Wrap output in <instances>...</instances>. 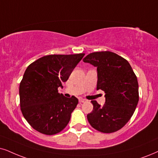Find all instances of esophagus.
Here are the masks:
<instances>
[{"instance_id": "obj_1", "label": "esophagus", "mask_w": 158, "mask_h": 158, "mask_svg": "<svg viewBox=\"0 0 158 158\" xmlns=\"http://www.w3.org/2000/svg\"><path fill=\"white\" fill-rule=\"evenodd\" d=\"M79 103H85V102H87V100L83 99V98H79Z\"/></svg>"}]
</instances>
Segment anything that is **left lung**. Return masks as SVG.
<instances>
[{
    "label": "left lung",
    "mask_w": 158,
    "mask_h": 158,
    "mask_svg": "<svg viewBox=\"0 0 158 158\" xmlns=\"http://www.w3.org/2000/svg\"><path fill=\"white\" fill-rule=\"evenodd\" d=\"M97 68V89L105 92L101 106L92 101L93 109L87 117L91 126L100 132L114 133L125 125L139 102L137 77L126 60L109 51L89 54L83 59Z\"/></svg>",
    "instance_id": "obj_1"
}]
</instances>
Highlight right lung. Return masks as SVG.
<instances>
[{
    "mask_svg": "<svg viewBox=\"0 0 158 158\" xmlns=\"http://www.w3.org/2000/svg\"><path fill=\"white\" fill-rule=\"evenodd\" d=\"M85 56L49 55L38 59L25 70L19 85L22 113L31 126L45 135H54L66 127L78 104L74 96L57 90Z\"/></svg>",
    "mask_w": 158,
    "mask_h": 158,
    "instance_id": "add662e5",
    "label": "right lung"
}]
</instances>
